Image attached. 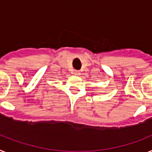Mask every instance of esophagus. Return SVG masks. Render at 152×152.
I'll return each instance as SVG.
<instances>
[{
	"label": "esophagus",
	"instance_id": "34e87169",
	"mask_svg": "<svg viewBox=\"0 0 152 152\" xmlns=\"http://www.w3.org/2000/svg\"><path fill=\"white\" fill-rule=\"evenodd\" d=\"M74 74H75V75H81V72L79 71H74Z\"/></svg>",
	"mask_w": 152,
	"mask_h": 152
}]
</instances>
